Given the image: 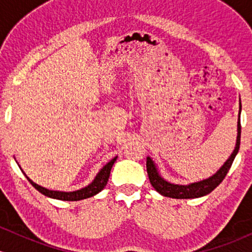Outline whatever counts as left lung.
<instances>
[{
    "instance_id": "1",
    "label": "left lung",
    "mask_w": 252,
    "mask_h": 252,
    "mask_svg": "<svg viewBox=\"0 0 252 252\" xmlns=\"http://www.w3.org/2000/svg\"><path fill=\"white\" fill-rule=\"evenodd\" d=\"M241 109L242 105L239 103V117H241ZM238 134H237V141H236V147L235 150L232 152V154L230 155V158H227L226 162L219 168L218 172L212 176H210L209 179H205V180L193 182L189 185H174L170 184V182L166 181L163 178H161V175L158 174V170L156 168V164L152 158H147V172H148V176L152 186L156 189V192H158L160 194L164 196H169V198L174 199H192V198H199V196H204L209 193L212 192L213 189L218 186L220 182L224 180V178L226 176L228 169L232 166L233 160H235L237 153L239 150V146H241V121L238 118Z\"/></svg>"
}]
</instances>
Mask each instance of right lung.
<instances>
[{"label":"right lung","mask_w":252,"mask_h":252,"mask_svg":"<svg viewBox=\"0 0 252 252\" xmlns=\"http://www.w3.org/2000/svg\"><path fill=\"white\" fill-rule=\"evenodd\" d=\"M116 158H112L111 161H109L105 166L103 167L102 169L98 172V174L96 175V178L94 179V181L91 184L88 185L84 189H80L78 190H73V192H60V190H52V189H47L45 187L39 186V185L35 184L26 175L27 180L31 182L32 186L34 189L39 190L40 193H42L43 195L48 196V198H53V199H58V200H65V201H78V200H83V199L86 198H91V196L96 195L97 193H99L104 187L106 186L110 176V170H111L112 166H114L115 161H116Z\"/></svg>","instance_id":"add662e5"}]
</instances>
